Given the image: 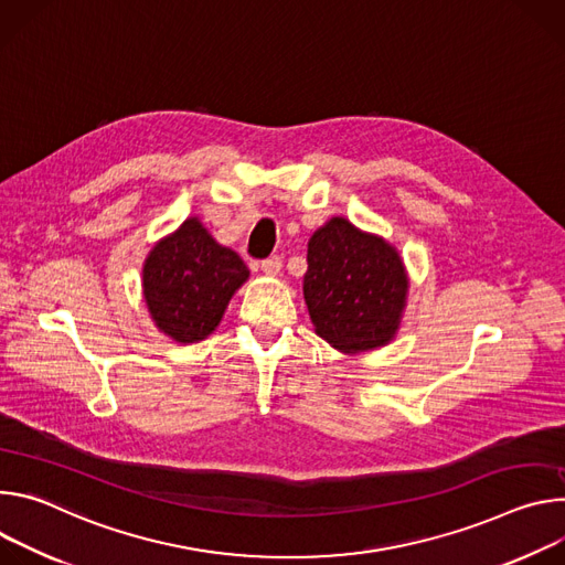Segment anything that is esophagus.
<instances>
[{
	"label": "esophagus",
	"instance_id": "obj_1",
	"mask_svg": "<svg viewBox=\"0 0 565 565\" xmlns=\"http://www.w3.org/2000/svg\"><path fill=\"white\" fill-rule=\"evenodd\" d=\"M260 269H263V274H267V276H278L280 269H282V260H280L278 256H271V258L263 260Z\"/></svg>",
	"mask_w": 565,
	"mask_h": 565
}]
</instances>
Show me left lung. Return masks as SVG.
<instances>
[{
  "instance_id": "8db88e82",
  "label": "left lung",
  "mask_w": 565,
  "mask_h": 565,
  "mask_svg": "<svg viewBox=\"0 0 565 565\" xmlns=\"http://www.w3.org/2000/svg\"><path fill=\"white\" fill-rule=\"evenodd\" d=\"M408 276L384 237L332 217L307 244L302 294L309 319L332 348L356 354L382 348L399 330Z\"/></svg>"
}]
</instances>
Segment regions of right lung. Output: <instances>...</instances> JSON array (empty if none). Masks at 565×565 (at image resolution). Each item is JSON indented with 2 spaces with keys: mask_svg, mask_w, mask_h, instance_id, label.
<instances>
[{
  "mask_svg": "<svg viewBox=\"0 0 565 565\" xmlns=\"http://www.w3.org/2000/svg\"><path fill=\"white\" fill-rule=\"evenodd\" d=\"M248 278L235 250L217 244L198 217L154 244L143 265V296L154 326L177 343H198L222 321Z\"/></svg>",
  "mask_w": 565,
  "mask_h": 565,
  "instance_id": "obj_1",
  "label": "right lung"
}]
</instances>
